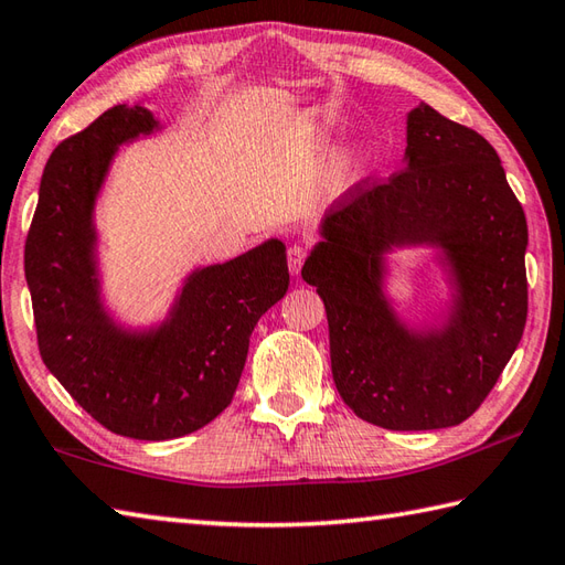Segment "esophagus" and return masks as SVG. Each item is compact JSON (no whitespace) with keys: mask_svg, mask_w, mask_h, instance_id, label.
Here are the masks:
<instances>
[{"mask_svg":"<svg viewBox=\"0 0 565 565\" xmlns=\"http://www.w3.org/2000/svg\"><path fill=\"white\" fill-rule=\"evenodd\" d=\"M286 259H289V271L298 276V271H301L303 262H306V247L303 245H291L289 252H286Z\"/></svg>","mask_w":565,"mask_h":565,"instance_id":"obj_1","label":"esophagus"}]
</instances>
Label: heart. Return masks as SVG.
I'll return each instance as SVG.
<instances>
[{
  "mask_svg": "<svg viewBox=\"0 0 565 565\" xmlns=\"http://www.w3.org/2000/svg\"><path fill=\"white\" fill-rule=\"evenodd\" d=\"M328 143V129L313 127L303 137L306 151H318ZM364 163H367V149L358 141H350L345 147H338L320 161L318 171L313 175L311 193L316 201H333L342 193H348L352 185L362 179Z\"/></svg>",
  "mask_w": 565,
  "mask_h": 565,
  "instance_id": "heart-1",
  "label": "heart"
}]
</instances>
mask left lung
<instances>
[{"label": "left lung", "instance_id": "1", "mask_svg": "<svg viewBox=\"0 0 565 565\" xmlns=\"http://www.w3.org/2000/svg\"><path fill=\"white\" fill-rule=\"evenodd\" d=\"M301 269L323 298L338 392L364 422L434 430L475 414L526 323V217L490 141L422 103L402 171L358 183ZM429 249L447 296L414 324L388 294L391 254Z\"/></svg>", "mask_w": 565, "mask_h": 565}]
</instances>
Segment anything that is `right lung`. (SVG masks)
<instances>
[{"mask_svg": "<svg viewBox=\"0 0 565 565\" xmlns=\"http://www.w3.org/2000/svg\"><path fill=\"white\" fill-rule=\"evenodd\" d=\"M163 129L115 105L55 147L43 169L24 271L43 364L95 422L137 440L193 434L225 412L249 335L289 289L281 239L188 271L169 311L127 323L107 303L97 205L117 151Z\"/></svg>", "mask_w": 565, "mask_h": 565, "instance_id": "1", "label": "right lung"}]
</instances>
